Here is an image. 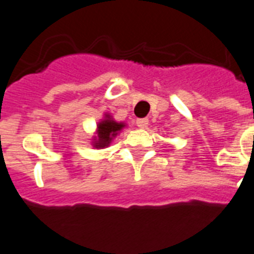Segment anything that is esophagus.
I'll return each mask as SVG.
<instances>
[{"label": "esophagus", "instance_id": "34e87169", "mask_svg": "<svg viewBox=\"0 0 254 254\" xmlns=\"http://www.w3.org/2000/svg\"><path fill=\"white\" fill-rule=\"evenodd\" d=\"M147 125H148V119H138L136 120V127H140V129H145L147 127Z\"/></svg>", "mask_w": 254, "mask_h": 254}]
</instances>
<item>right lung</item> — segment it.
<instances>
[{
    "label": "right lung",
    "instance_id": "right-lung-1",
    "mask_svg": "<svg viewBox=\"0 0 254 254\" xmlns=\"http://www.w3.org/2000/svg\"><path fill=\"white\" fill-rule=\"evenodd\" d=\"M123 127H125L124 123H116L110 115H105V119L97 125V136H94L93 142H92L94 148L109 147L111 140L118 135Z\"/></svg>",
    "mask_w": 254,
    "mask_h": 254
}]
</instances>
